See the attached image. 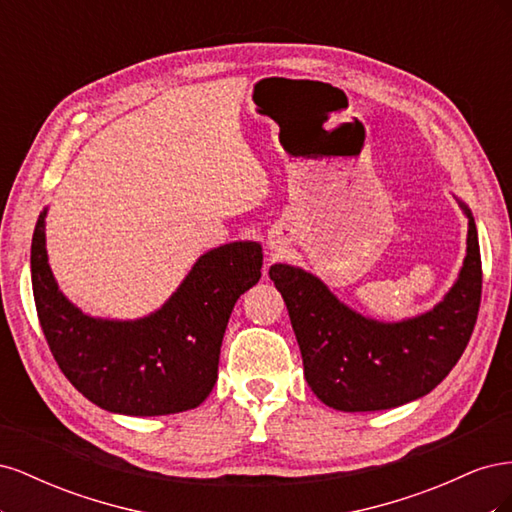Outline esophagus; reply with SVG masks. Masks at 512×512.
Returning <instances> with one entry per match:
<instances>
[{
    "label": "esophagus",
    "mask_w": 512,
    "mask_h": 512,
    "mask_svg": "<svg viewBox=\"0 0 512 512\" xmlns=\"http://www.w3.org/2000/svg\"><path fill=\"white\" fill-rule=\"evenodd\" d=\"M269 245H271V250H273V247H275V243H273V241H271V243H269Z\"/></svg>",
    "instance_id": "34e87169"
}]
</instances>
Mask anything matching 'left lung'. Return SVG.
Here are the masks:
<instances>
[{"label": "left lung", "instance_id": "obj_1", "mask_svg": "<svg viewBox=\"0 0 512 512\" xmlns=\"http://www.w3.org/2000/svg\"><path fill=\"white\" fill-rule=\"evenodd\" d=\"M468 247L457 282L433 309L399 322H380L339 301L316 275L273 265L303 356L309 389L329 408L376 412L427 395L466 350L480 305V250L472 211Z\"/></svg>", "mask_w": 512, "mask_h": 512}]
</instances>
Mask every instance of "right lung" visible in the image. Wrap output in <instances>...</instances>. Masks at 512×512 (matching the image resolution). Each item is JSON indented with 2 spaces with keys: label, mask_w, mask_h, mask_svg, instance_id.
<instances>
[{
  "label": "right lung",
  "mask_w": 512,
  "mask_h": 512,
  "mask_svg": "<svg viewBox=\"0 0 512 512\" xmlns=\"http://www.w3.org/2000/svg\"><path fill=\"white\" fill-rule=\"evenodd\" d=\"M46 209L32 239L40 327L59 369L96 406L128 416L192 410L218 380L220 348L237 299L260 280L262 247L235 241L200 256L170 299L136 320L83 314L49 267Z\"/></svg>",
  "instance_id": "1"
}]
</instances>
